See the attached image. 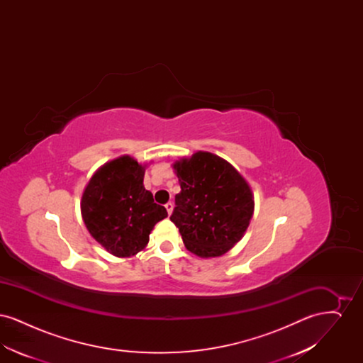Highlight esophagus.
I'll list each match as a JSON object with an SVG mask.
<instances>
[{
	"instance_id": "esophagus-1",
	"label": "esophagus",
	"mask_w": 363,
	"mask_h": 363,
	"mask_svg": "<svg viewBox=\"0 0 363 363\" xmlns=\"http://www.w3.org/2000/svg\"><path fill=\"white\" fill-rule=\"evenodd\" d=\"M164 207H166V209H167V212H169V215H172V212H173V208H174L173 203H167V204H166V206H164Z\"/></svg>"
}]
</instances>
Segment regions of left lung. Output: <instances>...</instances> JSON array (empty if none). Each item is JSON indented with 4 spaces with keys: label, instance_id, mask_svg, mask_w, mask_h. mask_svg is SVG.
Here are the masks:
<instances>
[{
    "label": "left lung",
    "instance_id": "left-lung-1",
    "mask_svg": "<svg viewBox=\"0 0 363 363\" xmlns=\"http://www.w3.org/2000/svg\"><path fill=\"white\" fill-rule=\"evenodd\" d=\"M173 169L181 191L170 219L185 247L201 259L223 256L249 227L252 188L231 163L206 151L175 160Z\"/></svg>",
    "mask_w": 363,
    "mask_h": 363
}]
</instances>
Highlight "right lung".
Returning a JSON list of instances; mask_svg holds the SVG:
<instances>
[{"label":"right lung","instance_id":"obj_1","mask_svg":"<svg viewBox=\"0 0 363 363\" xmlns=\"http://www.w3.org/2000/svg\"><path fill=\"white\" fill-rule=\"evenodd\" d=\"M147 164L120 156L101 166L82 196V216L91 237L116 257L138 255L150 242L154 225L167 218L144 188Z\"/></svg>","mask_w":363,"mask_h":363}]
</instances>
